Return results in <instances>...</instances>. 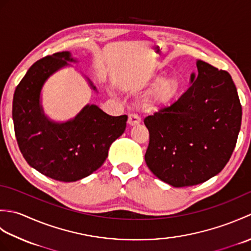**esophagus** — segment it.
Here are the masks:
<instances>
[{"label":"esophagus","mask_w":251,"mask_h":251,"mask_svg":"<svg viewBox=\"0 0 251 251\" xmlns=\"http://www.w3.org/2000/svg\"><path fill=\"white\" fill-rule=\"evenodd\" d=\"M128 125L129 126H136V125H139L141 123V119L137 114H129L128 116Z\"/></svg>","instance_id":"esophagus-1"}]
</instances>
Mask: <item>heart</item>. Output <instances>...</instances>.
<instances>
[{
	"instance_id": "obj_1",
	"label": "heart",
	"mask_w": 251,
	"mask_h": 251,
	"mask_svg": "<svg viewBox=\"0 0 251 251\" xmlns=\"http://www.w3.org/2000/svg\"><path fill=\"white\" fill-rule=\"evenodd\" d=\"M151 82H156L145 100V106L149 111H159L174 102L180 92V82L176 76L154 75Z\"/></svg>"
}]
</instances>
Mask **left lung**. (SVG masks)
I'll use <instances>...</instances> for the list:
<instances>
[{
  "label": "left lung",
  "mask_w": 251,
  "mask_h": 251,
  "mask_svg": "<svg viewBox=\"0 0 251 251\" xmlns=\"http://www.w3.org/2000/svg\"><path fill=\"white\" fill-rule=\"evenodd\" d=\"M196 67L188 92L145 120L150 132L146 163L175 188L200 184L219 174L241 130L242 105L230 74L201 60Z\"/></svg>",
  "instance_id": "1"
}]
</instances>
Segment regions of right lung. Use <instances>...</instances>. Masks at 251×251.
I'll return each instance as SVG.
<instances>
[{
  "label": "right lung",
  "instance_id": "obj_1",
  "mask_svg": "<svg viewBox=\"0 0 251 251\" xmlns=\"http://www.w3.org/2000/svg\"><path fill=\"white\" fill-rule=\"evenodd\" d=\"M78 60L61 51L36 61L15 90L13 121L15 135L25 159L42 175L63 182H74L96 172L108 157L112 143L123 135L127 115L111 116L96 104L84 105L67 121L45 114L42 90L49 78ZM96 94L94 83L85 76Z\"/></svg>",
  "mask_w": 251,
  "mask_h": 251
}]
</instances>
